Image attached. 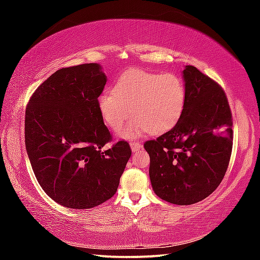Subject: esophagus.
<instances>
[{"label":"esophagus","instance_id":"1","mask_svg":"<svg viewBox=\"0 0 260 260\" xmlns=\"http://www.w3.org/2000/svg\"><path fill=\"white\" fill-rule=\"evenodd\" d=\"M142 147L143 146L140 142H131V149L133 152L140 150V149H142Z\"/></svg>","mask_w":260,"mask_h":260}]
</instances>
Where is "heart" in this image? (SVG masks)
<instances>
[{
    "label": "heart",
    "instance_id": "obj_1",
    "mask_svg": "<svg viewBox=\"0 0 260 260\" xmlns=\"http://www.w3.org/2000/svg\"><path fill=\"white\" fill-rule=\"evenodd\" d=\"M184 104L186 88L181 78L171 72L139 69L122 73L113 91L105 90L98 98L101 117L111 129H119L132 116L135 117L118 132L124 139L139 138L148 132H167L180 119Z\"/></svg>",
    "mask_w": 260,
    "mask_h": 260
}]
</instances>
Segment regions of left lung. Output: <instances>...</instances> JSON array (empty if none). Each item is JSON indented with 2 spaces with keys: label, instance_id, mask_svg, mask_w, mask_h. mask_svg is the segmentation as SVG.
Here are the masks:
<instances>
[{
  "label": "left lung",
  "instance_id": "8db88e82",
  "mask_svg": "<svg viewBox=\"0 0 260 260\" xmlns=\"http://www.w3.org/2000/svg\"><path fill=\"white\" fill-rule=\"evenodd\" d=\"M183 112L172 129L147 141L149 175L158 197L190 205L211 195L222 181L233 147L232 113L225 91L195 67L182 71Z\"/></svg>",
  "mask_w": 260,
  "mask_h": 260
}]
</instances>
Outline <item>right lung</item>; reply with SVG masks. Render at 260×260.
Returning a JSON list of instances; mask_svg holds the SVG:
<instances>
[{"instance_id":"1","label":"right lung","mask_w":260,"mask_h":260,"mask_svg":"<svg viewBox=\"0 0 260 260\" xmlns=\"http://www.w3.org/2000/svg\"><path fill=\"white\" fill-rule=\"evenodd\" d=\"M107 76L98 63L56 71L30 98L25 146L43 190L69 209H91L116 193L131 148L111 141L98 98Z\"/></svg>"}]
</instances>
